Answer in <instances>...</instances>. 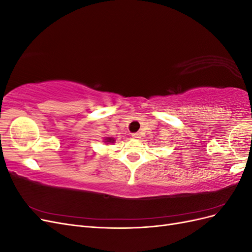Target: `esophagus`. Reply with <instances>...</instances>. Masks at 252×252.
<instances>
[{"mask_svg": "<svg viewBox=\"0 0 252 252\" xmlns=\"http://www.w3.org/2000/svg\"><path fill=\"white\" fill-rule=\"evenodd\" d=\"M132 138H133V139H135V140H139V139L141 138V134H140V133H138V132L132 133Z\"/></svg>", "mask_w": 252, "mask_h": 252, "instance_id": "obj_1", "label": "esophagus"}]
</instances>
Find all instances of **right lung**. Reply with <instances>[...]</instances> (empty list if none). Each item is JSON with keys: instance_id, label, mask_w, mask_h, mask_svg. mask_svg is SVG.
Here are the masks:
<instances>
[{"instance_id": "right-lung-1", "label": "right lung", "mask_w": 252, "mask_h": 252, "mask_svg": "<svg viewBox=\"0 0 252 252\" xmlns=\"http://www.w3.org/2000/svg\"><path fill=\"white\" fill-rule=\"evenodd\" d=\"M103 142H104L105 144H113L114 142H116V139H114V138H110V136H105Z\"/></svg>"}]
</instances>
